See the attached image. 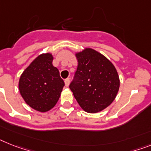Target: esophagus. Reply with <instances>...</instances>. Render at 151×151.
<instances>
[{
	"label": "esophagus",
	"instance_id": "1",
	"mask_svg": "<svg viewBox=\"0 0 151 151\" xmlns=\"http://www.w3.org/2000/svg\"><path fill=\"white\" fill-rule=\"evenodd\" d=\"M64 83H65V86L66 87H68L69 86V83H70V78H67V79L64 81Z\"/></svg>",
	"mask_w": 151,
	"mask_h": 151
}]
</instances>
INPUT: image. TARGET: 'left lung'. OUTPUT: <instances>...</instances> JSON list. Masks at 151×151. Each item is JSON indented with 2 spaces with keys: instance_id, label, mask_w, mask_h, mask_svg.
I'll use <instances>...</instances> for the list:
<instances>
[{
  "instance_id": "obj_1",
  "label": "left lung",
  "mask_w": 151,
  "mask_h": 151,
  "mask_svg": "<svg viewBox=\"0 0 151 151\" xmlns=\"http://www.w3.org/2000/svg\"><path fill=\"white\" fill-rule=\"evenodd\" d=\"M78 65L70 89L83 111L97 113L112 103L120 87L116 68L102 54L87 48L76 54Z\"/></svg>"
}]
</instances>
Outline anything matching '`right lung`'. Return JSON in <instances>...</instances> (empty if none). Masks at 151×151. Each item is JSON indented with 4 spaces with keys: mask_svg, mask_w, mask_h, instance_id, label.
Instances as JSON below:
<instances>
[{
    "mask_svg": "<svg viewBox=\"0 0 151 151\" xmlns=\"http://www.w3.org/2000/svg\"><path fill=\"white\" fill-rule=\"evenodd\" d=\"M52 61L50 54L39 55L23 72L19 81V91L25 102L40 112L54 107L64 86Z\"/></svg>",
    "mask_w": 151,
    "mask_h": 151,
    "instance_id": "right-lung-1",
    "label": "right lung"
}]
</instances>
